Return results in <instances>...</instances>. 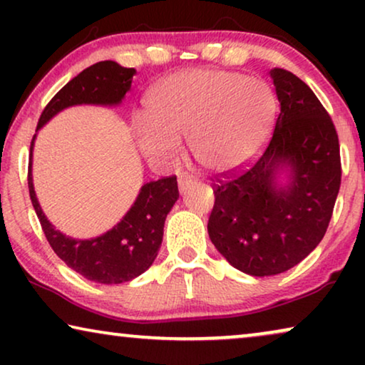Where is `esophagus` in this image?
Listing matches in <instances>:
<instances>
[{
    "label": "esophagus",
    "instance_id": "1",
    "mask_svg": "<svg viewBox=\"0 0 365 365\" xmlns=\"http://www.w3.org/2000/svg\"><path fill=\"white\" fill-rule=\"evenodd\" d=\"M194 182H196V181H194V178L189 176V174H182V176H179V179H178V186H179V189H181V191H186V189L189 186H192Z\"/></svg>",
    "mask_w": 365,
    "mask_h": 365
}]
</instances>
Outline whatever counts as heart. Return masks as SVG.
<instances>
[{"mask_svg":"<svg viewBox=\"0 0 365 365\" xmlns=\"http://www.w3.org/2000/svg\"><path fill=\"white\" fill-rule=\"evenodd\" d=\"M274 91L261 79L226 69H192L169 76L151 93L148 123L136 124V144L159 166L176 163L181 141L204 171L222 174L262 148L276 119Z\"/></svg>","mask_w":365,"mask_h":365,"instance_id":"obj_1","label":"heart"}]
</instances>
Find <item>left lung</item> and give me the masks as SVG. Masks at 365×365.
<instances>
[{
    "label": "left lung",
    "mask_w": 365,
    "mask_h": 365,
    "mask_svg": "<svg viewBox=\"0 0 365 365\" xmlns=\"http://www.w3.org/2000/svg\"><path fill=\"white\" fill-rule=\"evenodd\" d=\"M271 78L281 104L272 136L247 169L211 178L214 207L207 232L219 252L251 276L286 272L322 241L341 187L339 136L312 89L286 69ZM293 168V182L277 191L273 174Z\"/></svg>",
    "instance_id": "8db88e82"
}]
</instances>
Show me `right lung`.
I'll list each match as a JSON object with an SVG mask.
<instances>
[{
	"mask_svg": "<svg viewBox=\"0 0 365 365\" xmlns=\"http://www.w3.org/2000/svg\"><path fill=\"white\" fill-rule=\"evenodd\" d=\"M134 74V68H123L114 61H99L86 68L54 94L39 116L38 129L74 104H118L131 89ZM28 187L44 236L56 256L73 271L99 284L128 282L151 266L161 247L164 221L179 197L176 176L151 181L144 184L136 202L111 231L94 239H71L56 231L39 207L33 187L31 156Z\"/></svg>",
	"mask_w": 365,
	"mask_h": 365,
	"instance_id": "add662e5",
	"label": "right lung"
}]
</instances>
